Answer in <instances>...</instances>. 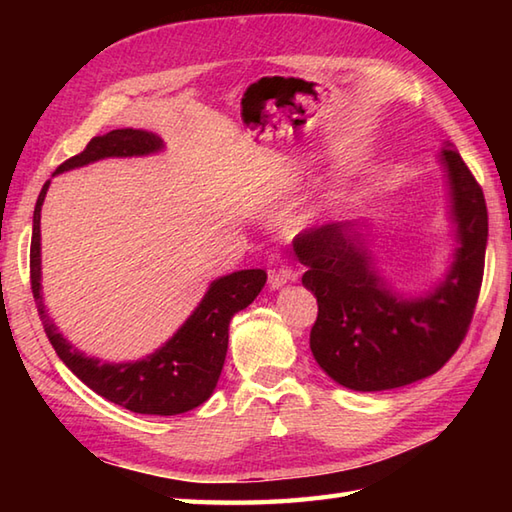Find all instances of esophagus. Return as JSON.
<instances>
[{"mask_svg":"<svg viewBox=\"0 0 512 512\" xmlns=\"http://www.w3.org/2000/svg\"><path fill=\"white\" fill-rule=\"evenodd\" d=\"M290 279H292V270L284 262V259H279V257L270 259V268H268V284H270V288L277 290V288H281L284 284H288Z\"/></svg>","mask_w":512,"mask_h":512,"instance_id":"esophagus-1","label":"esophagus"}]
</instances>
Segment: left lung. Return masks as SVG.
<instances>
[{
	"mask_svg": "<svg viewBox=\"0 0 512 512\" xmlns=\"http://www.w3.org/2000/svg\"><path fill=\"white\" fill-rule=\"evenodd\" d=\"M440 162L458 248L447 275L427 295L402 297L387 286L361 233L363 222H332L297 237V257L308 268L301 281L319 303L310 350L323 372L347 389H396L436 374L469 332L484 277L488 213L458 149L444 145Z\"/></svg>",
	"mask_w": 512,
	"mask_h": 512,
	"instance_id": "8db88e82",
	"label": "left lung"
}]
</instances>
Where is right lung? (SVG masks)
Listing matches in <instances>:
<instances>
[{"label":"right lung","instance_id":"1","mask_svg":"<svg viewBox=\"0 0 512 512\" xmlns=\"http://www.w3.org/2000/svg\"><path fill=\"white\" fill-rule=\"evenodd\" d=\"M165 147L162 138L145 129H114L105 136H94L81 154L65 160L54 173H63L103 158H129L156 154ZM50 180L43 184L32 215L30 242V286L37 303L39 319L54 352L96 394L134 413L147 416H176L209 400L222 374L228 350V323L233 314L248 308L266 284V270L250 268L215 279L206 290L200 306L182 323L171 339L134 363H103L63 339L57 325L48 317L41 297V206Z\"/></svg>","mask_w":512,"mask_h":512}]
</instances>
